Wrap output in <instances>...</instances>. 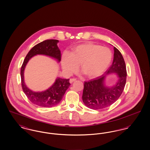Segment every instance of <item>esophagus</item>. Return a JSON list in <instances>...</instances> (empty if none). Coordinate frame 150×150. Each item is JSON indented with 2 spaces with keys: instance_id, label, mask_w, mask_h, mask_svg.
Returning <instances> with one entry per match:
<instances>
[{
  "instance_id": "1",
  "label": "esophagus",
  "mask_w": 150,
  "mask_h": 150,
  "mask_svg": "<svg viewBox=\"0 0 150 150\" xmlns=\"http://www.w3.org/2000/svg\"><path fill=\"white\" fill-rule=\"evenodd\" d=\"M76 79H71L70 80V83H72L74 81H76Z\"/></svg>"
}]
</instances>
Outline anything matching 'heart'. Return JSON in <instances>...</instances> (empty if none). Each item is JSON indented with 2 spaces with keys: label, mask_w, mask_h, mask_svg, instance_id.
Segmentation results:
<instances>
[{
  "label": "heart",
  "mask_w": 150,
  "mask_h": 150,
  "mask_svg": "<svg viewBox=\"0 0 150 150\" xmlns=\"http://www.w3.org/2000/svg\"><path fill=\"white\" fill-rule=\"evenodd\" d=\"M111 51L93 43H85L74 47L71 53L64 52L62 57L63 69L69 74L75 71L80 64L86 77L94 78L103 74L111 63Z\"/></svg>",
  "instance_id": "heart-1"
}]
</instances>
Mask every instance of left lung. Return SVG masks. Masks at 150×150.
I'll return each mask as SVG.
<instances>
[{
    "label": "left lung",
    "instance_id": "left-lung-1",
    "mask_svg": "<svg viewBox=\"0 0 150 150\" xmlns=\"http://www.w3.org/2000/svg\"><path fill=\"white\" fill-rule=\"evenodd\" d=\"M114 50L113 62L106 74L84 83L82 99L86 106L91 109L96 110L111 106L124 91L127 80L125 63L120 51L115 47ZM111 73L116 74L118 79L114 85L107 86L105 78Z\"/></svg>",
    "mask_w": 150,
    "mask_h": 150
}]
</instances>
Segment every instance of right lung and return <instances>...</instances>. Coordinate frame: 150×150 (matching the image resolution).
<instances>
[{
  "label": "right lung",
  "instance_id": "1",
  "mask_svg": "<svg viewBox=\"0 0 150 150\" xmlns=\"http://www.w3.org/2000/svg\"><path fill=\"white\" fill-rule=\"evenodd\" d=\"M58 40L50 39L44 40L35 45L25 57L21 69V85L23 92L29 100L37 106L51 107L58 105L62 99L66 90L71 85L69 79L57 77L54 83L47 89L42 92H35L29 89L24 80V71L29 60L36 55H44L61 61V50L57 45Z\"/></svg>",
  "mask_w": 150,
  "mask_h": 150
}]
</instances>
